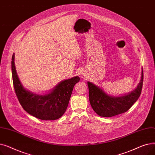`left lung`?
I'll return each instance as SVG.
<instances>
[{
    "mask_svg": "<svg viewBox=\"0 0 155 155\" xmlns=\"http://www.w3.org/2000/svg\"><path fill=\"white\" fill-rule=\"evenodd\" d=\"M143 71L142 70L140 82L135 90L120 97L107 95L103 90L88 82L89 101L93 110L101 117H112L127 112L139 98L143 87Z\"/></svg>",
    "mask_w": 155,
    "mask_h": 155,
    "instance_id": "8db88e82",
    "label": "left lung"
}]
</instances>
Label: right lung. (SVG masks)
<instances>
[{
	"label": "right lung",
	"mask_w": 155,
	"mask_h": 155,
	"mask_svg": "<svg viewBox=\"0 0 155 155\" xmlns=\"http://www.w3.org/2000/svg\"><path fill=\"white\" fill-rule=\"evenodd\" d=\"M12 74L15 92L22 108L31 116L41 120H51L60 118L66 111L74 85L79 77L62 81L46 95L32 93L24 88L18 77L12 57Z\"/></svg>",
	"instance_id": "obj_1"
}]
</instances>
